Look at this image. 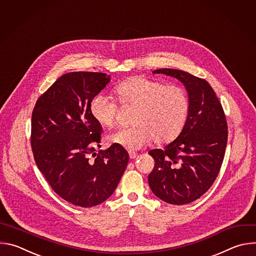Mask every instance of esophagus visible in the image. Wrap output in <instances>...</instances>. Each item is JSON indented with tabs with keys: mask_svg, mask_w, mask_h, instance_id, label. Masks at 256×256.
Listing matches in <instances>:
<instances>
[{
	"mask_svg": "<svg viewBox=\"0 0 256 256\" xmlns=\"http://www.w3.org/2000/svg\"><path fill=\"white\" fill-rule=\"evenodd\" d=\"M128 156H130V159H134L136 157V153L132 152V151H130L128 152Z\"/></svg>",
	"mask_w": 256,
	"mask_h": 256,
	"instance_id": "1",
	"label": "esophagus"
}]
</instances>
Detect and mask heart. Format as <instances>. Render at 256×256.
Instances as JSON below:
<instances>
[{
  "label": "heart",
  "mask_w": 256,
  "mask_h": 256,
  "mask_svg": "<svg viewBox=\"0 0 256 256\" xmlns=\"http://www.w3.org/2000/svg\"><path fill=\"white\" fill-rule=\"evenodd\" d=\"M122 106H134V124L108 136V140L128 150L142 148L152 140L155 144L174 140L188 120L190 100L180 85L168 84L142 76L130 77L114 88ZM112 97L98 94L90 102L92 118L104 128H112L118 118V103Z\"/></svg>",
  "instance_id": "heart-1"
}]
</instances>
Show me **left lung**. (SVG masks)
<instances>
[{"mask_svg":"<svg viewBox=\"0 0 256 256\" xmlns=\"http://www.w3.org/2000/svg\"><path fill=\"white\" fill-rule=\"evenodd\" d=\"M186 87L190 110L181 134L164 149L149 152L155 161L148 182L154 194L171 204H186L200 198L220 172L228 140L223 106L214 89L188 72L159 68Z\"/></svg>","mask_w":256,"mask_h":256,"instance_id":"left-lung-1","label":"left lung"}]
</instances>
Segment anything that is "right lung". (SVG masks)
Wrapping results in <instances>:
<instances>
[{
	"label": "right lung",
	"mask_w": 256,
	"mask_h": 256,
	"mask_svg": "<svg viewBox=\"0 0 256 256\" xmlns=\"http://www.w3.org/2000/svg\"><path fill=\"white\" fill-rule=\"evenodd\" d=\"M110 81L94 72H72L60 77L35 103L31 148L36 165L52 190L68 202L91 208L116 190L128 162L122 146H100L101 126L90 102Z\"/></svg>",
	"instance_id": "obj_1"
}]
</instances>
